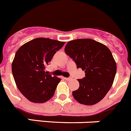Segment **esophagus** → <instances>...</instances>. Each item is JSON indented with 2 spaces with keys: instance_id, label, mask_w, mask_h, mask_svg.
I'll use <instances>...</instances> for the list:
<instances>
[{
  "instance_id": "34e87169",
  "label": "esophagus",
  "mask_w": 131,
  "mask_h": 131,
  "mask_svg": "<svg viewBox=\"0 0 131 131\" xmlns=\"http://www.w3.org/2000/svg\"><path fill=\"white\" fill-rule=\"evenodd\" d=\"M65 80H66V81H71L72 79L71 78V77H65L64 78Z\"/></svg>"
}]
</instances>
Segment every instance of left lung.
<instances>
[{
    "instance_id": "1",
    "label": "left lung",
    "mask_w": 131,
    "mask_h": 131,
    "mask_svg": "<svg viewBox=\"0 0 131 131\" xmlns=\"http://www.w3.org/2000/svg\"><path fill=\"white\" fill-rule=\"evenodd\" d=\"M64 50L85 73L84 78L78 79L79 89L72 92L74 98L88 106L99 102L112 87L117 71L110 49L92 39H80L68 42Z\"/></svg>"
}]
</instances>
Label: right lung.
Segmentation results:
<instances>
[{"label":"right lung","instance_id":"1","mask_svg":"<svg viewBox=\"0 0 131 131\" xmlns=\"http://www.w3.org/2000/svg\"><path fill=\"white\" fill-rule=\"evenodd\" d=\"M64 44L48 38H37L17 50L12 71L16 86L27 100L44 103L54 96L61 79L47 73L45 68Z\"/></svg>","mask_w":131,"mask_h":131}]
</instances>
